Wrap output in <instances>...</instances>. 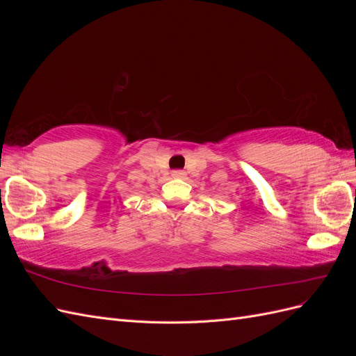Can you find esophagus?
<instances>
[{
	"label": "esophagus",
	"instance_id": "esophagus-1",
	"mask_svg": "<svg viewBox=\"0 0 356 356\" xmlns=\"http://www.w3.org/2000/svg\"><path fill=\"white\" fill-rule=\"evenodd\" d=\"M172 177H174V178H184L186 172L184 170H174V172H172Z\"/></svg>",
	"mask_w": 356,
	"mask_h": 356
}]
</instances>
